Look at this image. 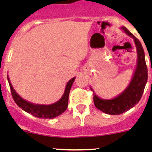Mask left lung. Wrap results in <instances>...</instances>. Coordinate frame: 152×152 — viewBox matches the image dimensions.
Returning a JSON list of instances; mask_svg holds the SVG:
<instances>
[{"label": "left lung", "instance_id": "obj_1", "mask_svg": "<svg viewBox=\"0 0 152 152\" xmlns=\"http://www.w3.org/2000/svg\"><path fill=\"white\" fill-rule=\"evenodd\" d=\"M123 32L135 42L137 51V64L129 84L123 92L110 100L101 99L96 96L94 90V102L98 110L110 115H119L129 110L139 103L144 92L148 80V68L145 58L144 49L139 40L126 27H121Z\"/></svg>", "mask_w": 152, "mask_h": 152}]
</instances>
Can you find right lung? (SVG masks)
I'll list each match as a JSON object with an SVG mask.
<instances>
[{
    "instance_id": "add662e5",
    "label": "right lung",
    "mask_w": 152,
    "mask_h": 152,
    "mask_svg": "<svg viewBox=\"0 0 152 152\" xmlns=\"http://www.w3.org/2000/svg\"><path fill=\"white\" fill-rule=\"evenodd\" d=\"M75 77H73L67 83L64 94L59 100L56 103L49 104V105H43V104H35L30 103L27 100H24L13 89L9 77L7 75V80L9 85H10V91H11L13 99L17 103L19 107L26 111L28 113L32 114L33 116L37 118H42V119H53V118L58 116L67 110L68 103V96H69L70 90L72 88L73 82L75 81Z\"/></svg>"
}]
</instances>
